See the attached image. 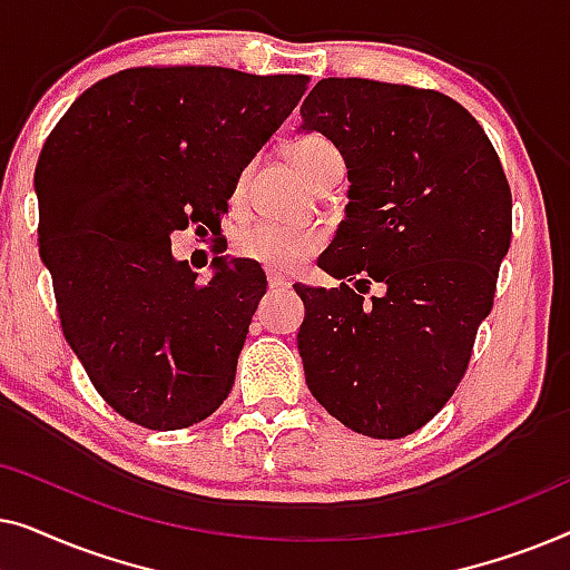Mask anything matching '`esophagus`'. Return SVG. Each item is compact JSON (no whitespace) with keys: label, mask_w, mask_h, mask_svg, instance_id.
Instances as JSON below:
<instances>
[{"label":"esophagus","mask_w":570,"mask_h":570,"mask_svg":"<svg viewBox=\"0 0 570 570\" xmlns=\"http://www.w3.org/2000/svg\"><path fill=\"white\" fill-rule=\"evenodd\" d=\"M269 287L272 291H279V287H291V279H287L285 275H277V272H269Z\"/></svg>","instance_id":"esophagus-1"}]
</instances>
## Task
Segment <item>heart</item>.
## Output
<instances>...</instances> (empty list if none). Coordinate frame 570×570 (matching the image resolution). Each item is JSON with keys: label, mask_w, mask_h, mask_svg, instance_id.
I'll return each mask as SVG.
<instances>
[{"label": "heart", "mask_w": 570, "mask_h": 570, "mask_svg": "<svg viewBox=\"0 0 570 570\" xmlns=\"http://www.w3.org/2000/svg\"><path fill=\"white\" fill-rule=\"evenodd\" d=\"M291 158L308 184H314L318 176L324 174L332 163L342 160L337 147H334L326 137L308 135L295 139L291 145ZM248 178V166L240 170L233 186V199H240ZM324 244V233L318 228H308V225H291L277 220H259L246 225L236 236V252L246 259H254L264 264V267L275 272H291L306 262L311 254H316Z\"/></svg>", "instance_id": "obj_1"}]
</instances>
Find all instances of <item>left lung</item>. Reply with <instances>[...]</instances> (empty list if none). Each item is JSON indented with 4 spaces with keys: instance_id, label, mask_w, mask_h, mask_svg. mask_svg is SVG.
Instances as JSON below:
<instances>
[{
    "instance_id": "left-lung-1",
    "label": "left lung",
    "mask_w": 570,
    "mask_h": 570,
    "mask_svg": "<svg viewBox=\"0 0 570 570\" xmlns=\"http://www.w3.org/2000/svg\"><path fill=\"white\" fill-rule=\"evenodd\" d=\"M301 131L345 158V220L318 267L354 283L293 285L306 384L350 431L402 439L454 394L493 308L509 181L474 116L435 90L330 77L303 100ZM371 282L385 293L363 302Z\"/></svg>"
}]
</instances>
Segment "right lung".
Wrapping results in <instances>:
<instances>
[{
    "label": "right lung",
    "instance_id": "add662e5",
    "mask_svg": "<svg viewBox=\"0 0 570 570\" xmlns=\"http://www.w3.org/2000/svg\"><path fill=\"white\" fill-rule=\"evenodd\" d=\"M306 85L225 67L124 69L85 90L46 139L38 252L69 347L129 423L178 431L230 394L267 277L259 262L215 256L197 283L170 236L220 230L238 174Z\"/></svg>",
    "mask_w": 570,
    "mask_h": 570
}]
</instances>
